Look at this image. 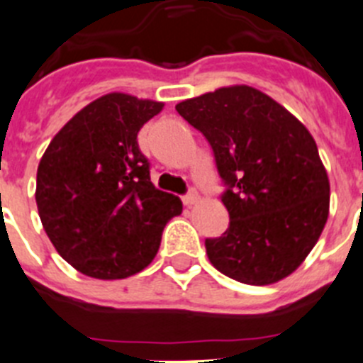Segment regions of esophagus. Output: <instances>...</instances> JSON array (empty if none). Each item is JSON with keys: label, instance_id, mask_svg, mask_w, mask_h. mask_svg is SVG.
Masks as SVG:
<instances>
[{"label": "esophagus", "instance_id": "34e87169", "mask_svg": "<svg viewBox=\"0 0 363 363\" xmlns=\"http://www.w3.org/2000/svg\"><path fill=\"white\" fill-rule=\"evenodd\" d=\"M182 202H184V206H188V207L195 206V203L199 202V193H196L195 189H191V191H189L188 195L182 196Z\"/></svg>", "mask_w": 363, "mask_h": 363}]
</instances>
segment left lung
<instances>
[{
  "label": "left lung",
  "mask_w": 363,
  "mask_h": 363,
  "mask_svg": "<svg viewBox=\"0 0 363 363\" xmlns=\"http://www.w3.org/2000/svg\"><path fill=\"white\" fill-rule=\"evenodd\" d=\"M213 149L228 228L206 239L220 273L248 286L291 275L318 242L330 182L318 145L277 101L246 84L218 88L175 106Z\"/></svg>",
  "instance_id": "obj_1"
}]
</instances>
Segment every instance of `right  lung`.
Here are the masks:
<instances>
[{
  "mask_svg": "<svg viewBox=\"0 0 363 363\" xmlns=\"http://www.w3.org/2000/svg\"><path fill=\"white\" fill-rule=\"evenodd\" d=\"M163 103L108 94L77 111L45 149L37 170L38 216L56 252L79 273L117 280L156 257L164 225L182 213L150 182L138 131Z\"/></svg>",
  "mask_w": 363,
  "mask_h": 363,
  "instance_id": "1",
  "label": "right lung"
}]
</instances>
